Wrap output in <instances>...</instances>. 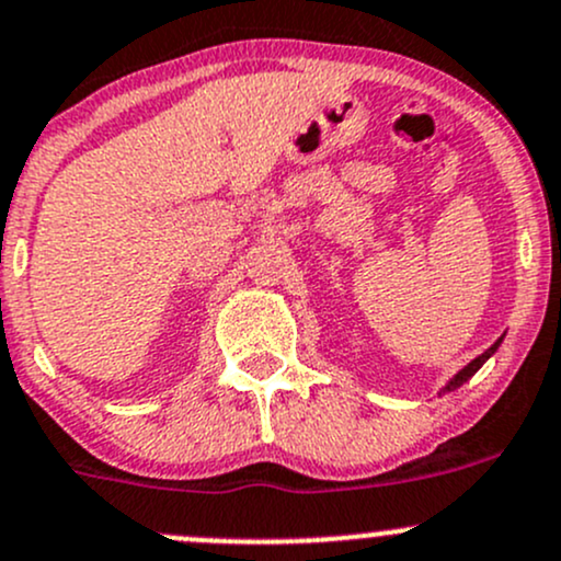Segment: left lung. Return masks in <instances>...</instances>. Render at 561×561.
I'll return each instance as SVG.
<instances>
[{
    "label": "left lung",
    "instance_id": "left-lung-1",
    "mask_svg": "<svg viewBox=\"0 0 561 561\" xmlns=\"http://www.w3.org/2000/svg\"><path fill=\"white\" fill-rule=\"evenodd\" d=\"M500 341H503V339H500ZM500 341H497V344H492V346H489V350H486V352H483V355H481V357H476V359H473V363H470V365H465V368H462V370H459V374H457V376H454V379L449 381V385H446V392H451V389L462 387V385H465V381H468V379H470V376H473V374H476V370H479V368H481V365H483V363H486V359L494 355V350H497V346H500Z\"/></svg>",
    "mask_w": 561,
    "mask_h": 561
}]
</instances>
